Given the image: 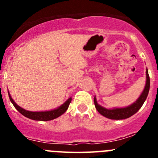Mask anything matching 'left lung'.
<instances>
[{
	"label": "left lung",
	"instance_id": "obj_1",
	"mask_svg": "<svg viewBox=\"0 0 158 158\" xmlns=\"http://www.w3.org/2000/svg\"><path fill=\"white\" fill-rule=\"evenodd\" d=\"M150 90V76L148 73V70L146 69V84L145 86V89L139 96V98L131 104V106L124 108H115V109H107L104 107H101L96 102V97H94V104L96 110L98 111L100 114H101L103 116L106 118H111V119H124V118H127L131 117V115H135L137 111H139L141 108L143 104H144L145 100H146V97L149 93Z\"/></svg>",
	"mask_w": 158,
	"mask_h": 158
}]
</instances>
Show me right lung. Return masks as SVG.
Masks as SVG:
<instances>
[{
  "mask_svg": "<svg viewBox=\"0 0 158 158\" xmlns=\"http://www.w3.org/2000/svg\"><path fill=\"white\" fill-rule=\"evenodd\" d=\"M9 96V99H10L11 102L12 103L13 106L16 107V109L19 111L20 114H22L23 115H24L25 117L27 118H31V119H33V120H38V121H49L52 120L54 118H58L60 115H62V114L65 112L68 107H69V104L71 103V100L72 98H69V100H67L65 101V103H64L62 106H60L59 107H58L57 109L52 110V111H26L23 108L20 107L19 106H18L17 104L14 102V100H12V98L11 97L10 94H8Z\"/></svg>",
  "mask_w": 158,
  "mask_h": 158,
  "instance_id": "1",
  "label": "right lung"
}]
</instances>
